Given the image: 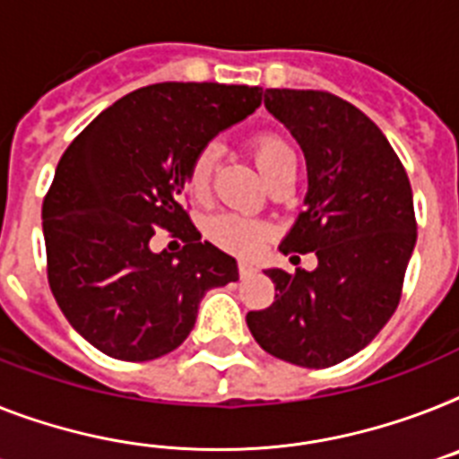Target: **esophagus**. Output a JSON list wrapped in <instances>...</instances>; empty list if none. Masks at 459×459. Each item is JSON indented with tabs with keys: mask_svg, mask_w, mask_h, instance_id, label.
<instances>
[{
	"mask_svg": "<svg viewBox=\"0 0 459 459\" xmlns=\"http://www.w3.org/2000/svg\"><path fill=\"white\" fill-rule=\"evenodd\" d=\"M257 272V267L255 264H251V263H238V276H241V279H248V276H253Z\"/></svg>",
	"mask_w": 459,
	"mask_h": 459,
	"instance_id": "34e87169",
	"label": "esophagus"
}]
</instances>
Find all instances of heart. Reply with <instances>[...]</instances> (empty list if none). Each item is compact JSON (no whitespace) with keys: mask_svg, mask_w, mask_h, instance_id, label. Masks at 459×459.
Here are the masks:
<instances>
[{"mask_svg":"<svg viewBox=\"0 0 459 459\" xmlns=\"http://www.w3.org/2000/svg\"><path fill=\"white\" fill-rule=\"evenodd\" d=\"M253 159H255L257 169L263 173L264 183H270L272 178L283 173L286 169L295 166V154L289 147L286 140L279 135L264 134L257 135L253 140ZM215 161V147H206L196 154V159L189 166L187 173V189L189 195L204 196L208 192V183H211V170H213ZM208 237L213 244L237 255H255L264 246L267 238V230L253 218L238 213H222L218 218L208 222L206 227Z\"/></svg>","mask_w":459,"mask_h":459,"instance_id":"obj_1","label":"heart"}]
</instances>
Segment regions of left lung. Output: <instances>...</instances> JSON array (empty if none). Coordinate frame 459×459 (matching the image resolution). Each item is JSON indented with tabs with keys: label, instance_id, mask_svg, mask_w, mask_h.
I'll return each instance as SVG.
<instances>
[{
	"label": "left lung",
	"instance_id": "8db88e82",
	"mask_svg": "<svg viewBox=\"0 0 459 459\" xmlns=\"http://www.w3.org/2000/svg\"><path fill=\"white\" fill-rule=\"evenodd\" d=\"M264 108L307 164L305 211L283 253H316L312 272L270 267L276 295L246 314L267 354L302 368L354 357L399 307L418 227L399 157L361 109L325 91L267 89Z\"/></svg>",
	"mask_w": 459,
	"mask_h": 459
}]
</instances>
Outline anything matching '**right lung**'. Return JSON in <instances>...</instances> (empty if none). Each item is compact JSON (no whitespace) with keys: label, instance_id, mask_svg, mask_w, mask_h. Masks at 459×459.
<instances>
[{"label":"right lung","instance_id":"obj_1","mask_svg":"<svg viewBox=\"0 0 459 459\" xmlns=\"http://www.w3.org/2000/svg\"><path fill=\"white\" fill-rule=\"evenodd\" d=\"M260 86L164 82L117 100L72 140L41 221L48 283L74 331L102 354L152 361L185 342L206 290L238 279L237 260L180 206L196 154L253 115ZM164 226L186 241L154 254Z\"/></svg>","mask_w":459,"mask_h":459}]
</instances>
